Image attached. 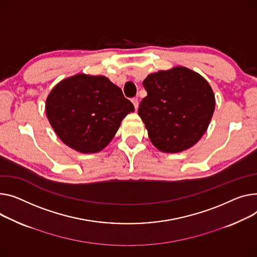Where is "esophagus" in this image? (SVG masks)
Returning a JSON list of instances; mask_svg holds the SVG:
<instances>
[{"label":"esophagus","mask_w":257,"mask_h":257,"mask_svg":"<svg viewBox=\"0 0 257 257\" xmlns=\"http://www.w3.org/2000/svg\"><path fill=\"white\" fill-rule=\"evenodd\" d=\"M131 101H132V103H133V105H134V108L138 109V108H139V98L134 97V98L131 99Z\"/></svg>","instance_id":"esophagus-1"}]
</instances>
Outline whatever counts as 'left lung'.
<instances>
[{
    "instance_id": "obj_1",
    "label": "left lung",
    "mask_w": 257,
    "mask_h": 257,
    "mask_svg": "<svg viewBox=\"0 0 257 257\" xmlns=\"http://www.w3.org/2000/svg\"><path fill=\"white\" fill-rule=\"evenodd\" d=\"M148 93L139 115L152 144L165 153L194 146L207 131L215 109L211 85L185 67L152 73L143 82Z\"/></svg>"
}]
</instances>
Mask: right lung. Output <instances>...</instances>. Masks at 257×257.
Segmentation results:
<instances>
[{
	"label": "right lung",
	"mask_w": 257,
	"mask_h": 257,
	"mask_svg": "<svg viewBox=\"0 0 257 257\" xmlns=\"http://www.w3.org/2000/svg\"><path fill=\"white\" fill-rule=\"evenodd\" d=\"M45 110L65 145L81 153H97L110 143L134 106L105 76L77 74L56 85Z\"/></svg>",
	"instance_id": "add662e5"
}]
</instances>
